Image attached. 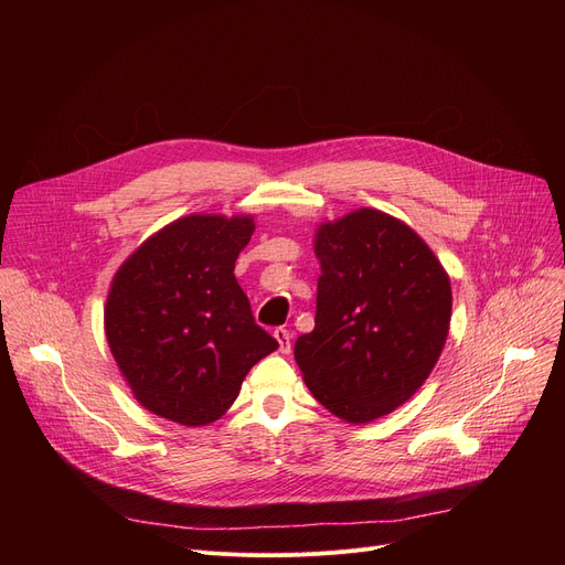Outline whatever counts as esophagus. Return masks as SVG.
Wrapping results in <instances>:
<instances>
[{
  "label": "esophagus",
  "mask_w": 565,
  "mask_h": 565,
  "mask_svg": "<svg viewBox=\"0 0 565 565\" xmlns=\"http://www.w3.org/2000/svg\"><path fill=\"white\" fill-rule=\"evenodd\" d=\"M275 339H277V343H279V350H281L284 354H288V352H290V339H292V334H290L288 330H284V328H277V330H275Z\"/></svg>",
  "instance_id": "34e87169"
}]
</instances>
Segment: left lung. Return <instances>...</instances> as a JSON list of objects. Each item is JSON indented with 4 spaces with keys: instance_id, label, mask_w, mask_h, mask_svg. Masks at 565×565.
Here are the masks:
<instances>
[{
    "instance_id": "left-lung-1",
    "label": "left lung",
    "mask_w": 565,
    "mask_h": 565,
    "mask_svg": "<svg viewBox=\"0 0 565 565\" xmlns=\"http://www.w3.org/2000/svg\"><path fill=\"white\" fill-rule=\"evenodd\" d=\"M316 328L295 341L307 387L348 424H369L417 392L447 343L451 281L401 220L360 207L316 233Z\"/></svg>"
}]
</instances>
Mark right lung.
Segmentation results:
<instances>
[{"label": "right lung", "mask_w": 565, "mask_h": 565, "mask_svg": "<svg viewBox=\"0 0 565 565\" xmlns=\"http://www.w3.org/2000/svg\"><path fill=\"white\" fill-rule=\"evenodd\" d=\"M252 233L249 215H190L148 237L114 275L109 350L135 398L162 419L217 422L249 369L279 348L233 275Z\"/></svg>", "instance_id": "1"}]
</instances>
